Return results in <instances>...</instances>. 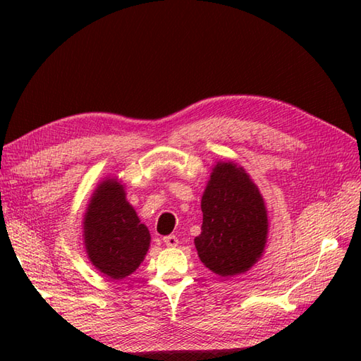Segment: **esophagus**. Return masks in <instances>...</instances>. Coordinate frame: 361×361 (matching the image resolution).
Masks as SVG:
<instances>
[{
	"instance_id": "obj_1",
	"label": "esophagus",
	"mask_w": 361,
	"mask_h": 361,
	"mask_svg": "<svg viewBox=\"0 0 361 361\" xmlns=\"http://www.w3.org/2000/svg\"><path fill=\"white\" fill-rule=\"evenodd\" d=\"M163 242L167 245V247H176V245H178V237L173 234L166 235V237H163Z\"/></svg>"
}]
</instances>
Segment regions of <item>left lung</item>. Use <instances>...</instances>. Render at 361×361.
<instances>
[{
	"instance_id": "1",
	"label": "left lung",
	"mask_w": 361,
	"mask_h": 361,
	"mask_svg": "<svg viewBox=\"0 0 361 361\" xmlns=\"http://www.w3.org/2000/svg\"><path fill=\"white\" fill-rule=\"evenodd\" d=\"M202 234L195 248L204 267L219 276L248 271L267 243L268 217L264 198L245 169L219 161L202 197Z\"/></svg>"
}]
</instances>
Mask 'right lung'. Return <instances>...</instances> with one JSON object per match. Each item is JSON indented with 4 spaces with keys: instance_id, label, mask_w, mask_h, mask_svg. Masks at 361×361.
<instances>
[{
    "instance_id": "obj_1",
    "label": "right lung",
    "mask_w": 361,
    "mask_h": 361,
    "mask_svg": "<svg viewBox=\"0 0 361 361\" xmlns=\"http://www.w3.org/2000/svg\"><path fill=\"white\" fill-rule=\"evenodd\" d=\"M88 259L111 279H124L141 265L150 247V233L127 202L116 178L102 181L83 217Z\"/></svg>"
}]
</instances>
